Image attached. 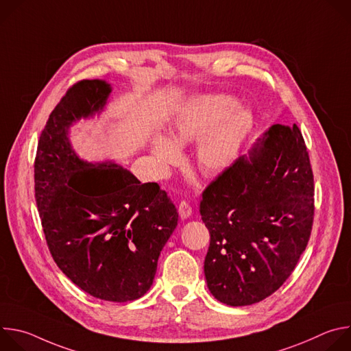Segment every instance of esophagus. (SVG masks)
<instances>
[{
  "label": "esophagus",
  "instance_id": "1",
  "mask_svg": "<svg viewBox=\"0 0 351 351\" xmlns=\"http://www.w3.org/2000/svg\"><path fill=\"white\" fill-rule=\"evenodd\" d=\"M178 211H179V215L184 219V218H189L191 215V207L187 202H184V199H182V202L179 203V207H178Z\"/></svg>",
  "mask_w": 351,
  "mask_h": 351
}]
</instances>
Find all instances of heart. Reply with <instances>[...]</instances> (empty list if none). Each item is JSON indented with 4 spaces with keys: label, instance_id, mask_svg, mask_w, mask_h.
<instances>
[{
    "label": "heart",
    "instance_id": "heart-1",
    "mask_svg": "<svg viewBox=\"0 0 351 351\" xmlns=\"http://www.w3.org/2000/svg\"><path fill=\"white\" fill-rule=\"evenodd\" d=\"M253 117L239 108L229 95H204L187 104L175 118L171 138L156 137L153 154L161 167L180 160L178 145L197 141L194 164L204 175H218L237 158L240 149L253 129Z\"/></svg>",
    "mask_w": 351,
    "mask_h": 351
}]
</instances>
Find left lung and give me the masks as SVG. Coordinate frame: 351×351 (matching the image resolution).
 <instances>
[{
	"instance_id": "1",
	"label": "left lung",
	"mask_w": 351,
	"mask_h": 351,
	"mask_svg": "<svg viewBox=\"0 0 351 351\" xmlns=\"http://www.w3.org/2000/svg\"><path fill=\"white\" fill-rule=\"evenodd\" d=\"M314 175L302 132L274 125L203 191L213 295L239 307L275 293L294 271L314 222Z\"/></svg>"
}]
</instances>
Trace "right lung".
I'll return each instance as SVG.
<instances>
[{
    "label": "right lung",
    "mask_w": 351,
    "mask_h": 351,
    "mask_svg": "<svg viewBox=\"0 0 351 351\" xmlns=\"http://www.w3.org/2000/svg\"><path fill=\"white\" fill-rule=\"evenodd\" d=\"M110 93L104 80H80L49 114L34 161V197L58 268L90 295L126 303L152 287L179 215L158 183H141L117 164H87L72 149L69 126L103 110Z\"/></svg>",
    "instance_id": "right-lung-1"
}]
</instances>
